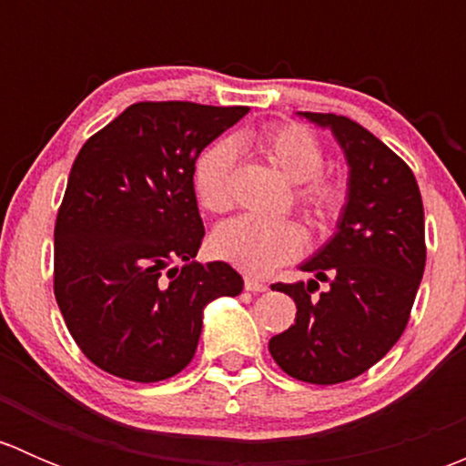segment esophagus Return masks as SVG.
<instances>
[{
	"mask_svg": "<svg viewBox=\"0 0 466 466\" xmlns=\"http://www.w3.org/2000/svg\"><path fill=\"white\" fill-rule=\"evenodd\" d=\"M246 290H250V293H263V290H268V284H266V281L246 277Z\"/></svg>",
	"mask_w": 466,
	"mask_h": 466,
	"instance_id": "1",
	"label": "esophagus"
}]
</instances>
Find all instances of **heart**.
I'll return each mask as SVG.
<instances>
[{
    "label": "heart",
    "mask_w": 466,
    "mask_h": 466,
    "mask_svg": "<svg viewBox=\"0 0 466 466\" xmlns=\"http://www.w3.org/2000/svg\"><path fill=\"white\" fill-rule=\"evenodd\" d=\"M252 144L289 180L302 182L298 203L320 228H329L340 218L347 205V189L338 177L322 173L324 150L313 130L302 124H277L257 133ZM234 167L237 148L228 139L211 144L196 162V196L211 214H223L232 207ZM304 243V229L293 220L238 216L216 229L211 250L220 261L232 263L246 275L263 277L281 263L298 259Z\"/></svg>",
    "instance_id": "obj_1"
}]
</instances>
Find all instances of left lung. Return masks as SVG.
Returning <instances> with one entry per match:
<instances>
[{
    "label": "left lung",
    "mask_w": 466,
    "mask_h": 466,
    "mask_svg": "<svg viewBox=\"0 0 466 466\" xmlns=\"http://www.w3.org/2000/svg\"><path fill=\"white\" fill-rule=\"evenodd\" d=\"M329 126L350 164L338 232L302 266L309 284H272L295 299V324L268 342L289 377L333 385L360 377L401 338L426 266L424 205L410 167L356 121L302 112ZM328 290L315 295L319 281Z\"/></svg>",
    "instance_id": "1"
}]
</instances>
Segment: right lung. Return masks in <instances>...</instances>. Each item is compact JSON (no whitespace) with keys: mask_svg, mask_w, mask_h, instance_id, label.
<instances>
[{"mask_svg":"<svg viewBox=\"0 0 466 466\" xmlns=\"http://www.w3.org/2000/svg\"><path fill=\"white\" fill-rule=\"evenodd\" d=\"M250 107L142 101L83 144L54 229V293L69 333L103 372L137 383L191 363L203 309L238 295L229 263L194 261L205 228L196 159Z\"/></svg>","mask_w":466,"mask_h":466,"instance_id":"obj_1","label":"right lung"}]
</instances>
